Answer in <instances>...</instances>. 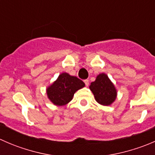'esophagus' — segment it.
Here are the masks:
<instances>
[{"mask_svg": "<svg viewBox=\"0 0 155 155\" xmlns=\"http://www.w3.org/2000/svg\"><path fill=\"white\" fill-rule=\"evenodd\" d=\"M84 82H85V86H88V85H89L88 79H85V80H84Z\"/></svg>", "mask_w": 155, "mask_h": 155, "instance_id": "34e87169", "label": "esophagus"}]
</instances>
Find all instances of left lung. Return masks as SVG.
<instances>
[{
    "mask_svg": "<svg viewBox=\"0 0 155 155\" xmlns=\"http://www.w3.org/2000/svg\"><path fill=\"white\" fill-rule=\"evenodd\" d=\"M89 88L94 94L97 102L101 105H111L116 99L117 91L115 85L105 73L98 75L96 80L91 83Z\"/></svg>",
    "mask_w": 155,
    "mask_h": 155,
    "instance_id": "obj_1",
    "label": "left lung"
}]
</instances>
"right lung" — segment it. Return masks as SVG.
<instances>
[{
  "instance_id": "obj_1",
  "label": "right lung",
  "mask_w": 155,
  "mask_h": 155,
  "mask_svg": "<svg viewBox=\"0 0 155 155\" xmlns=\"http://www.w3.org/2000/svg\"><path fill=\"white\" fill-rule=\"evenodd\" d=\"M85 87V83L76 76H73L67 73L59 75L46 89L48 98L56 106H64L72 101L75 92Z\"/></svg>"
}]
</instances>
